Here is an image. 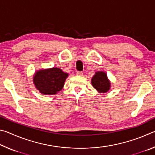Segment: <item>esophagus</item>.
<instances>
[{"label":"esophagus","instance_id":"esophagus-1","mask_svg":"<svg viewBox=\"0 0 155 155\" xmlns=\"http://www.w3.org/2000/svg\"><path fill=\"white\" fill-rule=\"evenodd\" d=\"M77 74L78 76H83V73L82 72L78 71V72H77Z\"/></svg>","mask_w":155,"mask_h":155}]
</instances>
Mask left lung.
I'll return each instance as SVG.
<instances>
[{
	"instance_id": "1",
	"label": "left lung",
	"mask_w": 155,
	"mask_h": 155,
	"mask_svg": "<svg viewBox=\"0 0 155 155\" xmlns=\"http://www.w3.org/2000/svg\"><path fill=\"white\" fill-rule=\"evenodd\" d=\"M91 85L99 93H107L111 89V81L105 72L97 71L91 79Z\"/></svg>"
}]
</instances>
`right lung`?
<instances>
[{
  "label": "right lung",
  "mask_w": 155,
  "mask_h": 155,
  "mask_svg": "<svg viewBox=\"0 0 155 155\" xmlns=\"http://www.w3.org/2000/svg\"><path fill=\"white\" fill-rule=\"evenodd\" d=\"M68 73L63 72L59 68L41 69L36 71L33 82L37 90L44 95H54L64 86Z\"/></svg>",
  "instance_id": "add662e5"
}]
</instances>
